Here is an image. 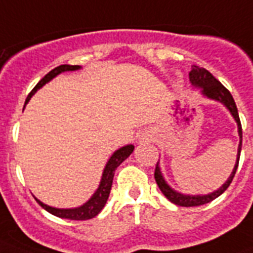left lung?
<instances>
[{
    "label": "left lung",
    "instance_id": "obj_1",
    "mask_svg": "<svg viewBox=\"0 0 253 253\" xmlns=\"http://www.w3.org/2000/svg\"><path fill=\"white\" fill-rule=\"evenodd\" d=\"M189 79L191 82V85L197 88H201L202 89V95L206 96L209 99L216 100L219 103H222L224 107H226L228 111L231 112L232 117L236 121L238 124V132L239 137H240V142H239V148H238V158H236V164H235V168L232 170V173L228 177L224 183H223L218 190H215L212 193L207 194V195H185V194H181L173 190L170 187L166 181L164 179V175L161 173V169L160 166L156 165V170H154V178H156V182H157L158 187L162 191V194L165 195L168 199H169L171 203L174 205H178V206L182 207H194V206H201V205H206L209 202L214 201L215 198H218L219 195H222L227 189L228 186L231 185V182L234 179L235 173H236V169H238L239 165V158H240V150H242V138H243V133H242V124H240V119H239V113L238 108H236V104H235V100L232 97V95L230 93V91L227 89L224 85H223L218 79H215L211 72H209L206 68L203 67H198V66H193L191 71L189 72Z\"/></svg>",
    "mask_w": 253,
    "mask_h": 253
}]
</instances>
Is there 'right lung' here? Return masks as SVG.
<instances>
[{"label":"right lung","instance_id":"1","mask_svg":"<svg viewBox=\"0 0 253 253\" xmlns=\"http://www.w3.org/2000/svg\"><path fill=\"white\" fill-rule=\"evenodd\" d=\"M79 68L80 66L62 64L59 67H55L54 70H51V71L48 72L43 79H41V82L33 88V91L29 93V96H27L26 101H25V105L29 103V100L31 99V96L34 95L39 88H42L44 84L48 83L51 79H54L56 75H59L60 72L75 71V70H79ZM23 108H25V107H23ZM133 149H134L133 145H125V146L120 148L112 154V157L109 158L108 162H107V165H105L99 187H97V190L93 193V195L84 203L83 206L75 207V209H55V207L47 206V205L42 203V202L39 201V199H37V198H35V201L38 202L39 205H41L44 210L48 211L50 214L55 215L58 218L70 219V220H88V219L95 218L96 215L103 210V207L105 206V203L108 201L109 193H111V187H112L115 170L120 166L121 162L125 161V160L132 154Z\"/></svg>","mask_w":253,"mask_h":253}]
</instances>
